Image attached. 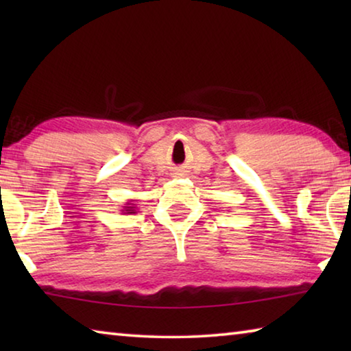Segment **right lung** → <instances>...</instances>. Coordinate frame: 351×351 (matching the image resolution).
<instances>
[{"instance_id": "obj_1", "label": "right lung", "mask_w": 351, "mask_h": 351, "mask_svg": "<svg viewBox=\"0 0 351 351\" xmlns=\"http://www.w3.org/2000/svg\"><path fill=\"white\" fill-rule=\"evenodd\" d=\"M122 213H136V204H134V199H128L125 204L122 206Z\"/></svg>"}]
</instances>
